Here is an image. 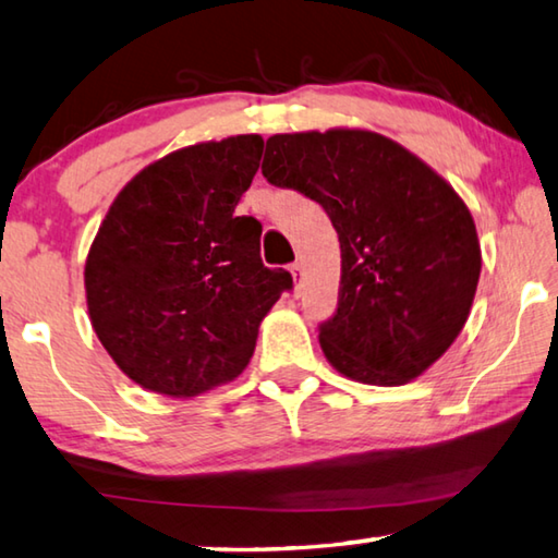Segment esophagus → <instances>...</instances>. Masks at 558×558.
<instances>
[{"label":"esophagus","instance_id":"esophagus-1","mask_svg":"<svg viewBox=\"0 0 558 558\" xmlns=\"http://www.w3.org/2000/svg\"><path fill=\"white\" fill-rule=\"evenodd\" d=\"M290 276H292V286H295V292H300L302 280H305V270H302V263H292Z\"/></svg>","mask_w":558,"mask_h":558}]
</instances>
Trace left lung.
I'll return each mask as SVG.
<instances>
[{
  "instance_id": "8db88e82",
  "label": "left lung",
  "mask_w": 558,
  "mask_h": 558,
  "mask_svg": "<svg viewBox=\"0 0 558 558\" xmlns=\"http://www.w3.org/2000/svg\"><path fill=\"white\" fill-rule=\"evenodd\" d=\"M263 177L315 199L339 235L337 313L319 327L327 362L372 386L428 372L465 327L483 268L475 221L456 189L364 128L272 135Z\"/></svg>"
}]
</instances>
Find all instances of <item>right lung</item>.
Returning <instances> with one entry per match:
<instances>
[{"instance_id":"1","label":"right lung","mask_w":558,"mask_h":558,"mask_svg":"<svg viewBox=\"0 0 558 558\" xmlns=\"http://www.w3.org/2000/svg\"><path fill=\"white\" fill-rule=\"evenodd\" d=\"M260 135L196 143L120 189L90 243L88 317L120 372L192 399L248 366L288 270L260 260V223L233 216L258 172Z\"/></svg>"}]
</instances>
